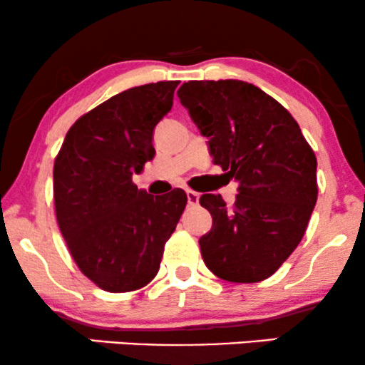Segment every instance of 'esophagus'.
Here are the masks:
<instances>
[{"instance_id":"1","label":"esophagus","mask_w":365,"mask_h":365,"mask_svg":"<svg viewBox=\"0 0 365 365\" xmlns=\"http://www.w3.org/2000/svg\"><path fill=\"white\" fill-rule=\"evenodd\" d=\"M186 196H187V203H190L191 206H195V205L200 203V195H197L196 191L187 190V191H186Z\"/></svg>"}]
</instances>
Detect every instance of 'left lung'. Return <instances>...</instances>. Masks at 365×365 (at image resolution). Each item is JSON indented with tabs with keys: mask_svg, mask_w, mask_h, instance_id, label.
<instances>
[{
	"mask_svg": "<svg viewBox=\"0 0 365 365\" xmlns=\"http://www.w3.org/2000/svg\"><path fill=\"white\" fill-rule=\"evenodd\" d=\"M213 164L238 182L228 208L220 195L200 203L213 217L200 238L206 267L230 282L272 276L307 232L317 205V157L289 111L254 84L190 81L178 91Z\"/></svg>",
	"mask_w": 365,
	"mask_h": 365,
	"instance_id": "left-lung-1",
	"label": "left lung"
}]
</instances>
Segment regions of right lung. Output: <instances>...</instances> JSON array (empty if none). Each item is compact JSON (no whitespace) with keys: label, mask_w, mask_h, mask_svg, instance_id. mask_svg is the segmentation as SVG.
I'll list each match as a JSON object with an SVG mask.
<instances>
[{"label":"right lung","mask_w":365,"mask_h":365,"mask_svg":"<svg viewBox=\"0 0 365 365\" xmlns=\"http://www.w3.org/2000/svg\"><path fill=\"white\" fill-rule=\"evenodd\" d=\"M179 81L115 94L76 121L53 162V203L67 249L101 289H140L159 272L164 245L186 208L173 190L152 196L132 182L155 155L154 128Z\"/></svg>","instance_id":"add662e5"}]
</instances>
